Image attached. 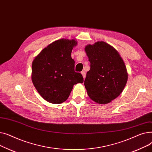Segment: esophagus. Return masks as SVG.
Segmentation results:
<instances>
[{
  "mask_svg": "<svg viewBox=\"0 0 152 152\" xmlns=\"http://www.w3.org/2000/svg\"><path fill=\"white\" fill-rule=\"evenodd\" d=\"M81 74H82V75H83V76L84 79H85V77H86V72H85L84 71H83L81 72Z\"/></svg>",
  "mask_w": 152,
  "mask_h": 152,
  "instance_id": "34e87169",
  "label": "esophagus"
}]
</instances>
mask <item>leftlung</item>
<instances>
[{"mask_svg":"<svg viewBox=\"0 0 152 152\" xmlns=\"http://www.w3.org/2000/svg\"><path fill=\"white\" fill-rule=\"evenodd\" d=\"M86 52L91 63L84 86L89 97L106 104L119 96L127 81L124 63L118 52L105 42L87 45Z\"/></svg>","mask_w":152,"mask_h":152,"instance_id":"1","label":"left lung"}]
</instances>
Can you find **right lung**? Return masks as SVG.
<instances>
[{"label":"right lung","instance_id":"1","mask_svg":"<svg viewBox=\"0 0 152 152\" xmlns=\"http://www.w3.org/2000/svg\"><path fill=\"white\" fill-rule=\"evenodd\" d=\"M77 42L62 39L44 49L32 65V81L43 99L54 104L65 102L73 86L84 78L75 71L71 52Z\"/></svg>","mask_w":152,"mask_h":152}]
</instances>
